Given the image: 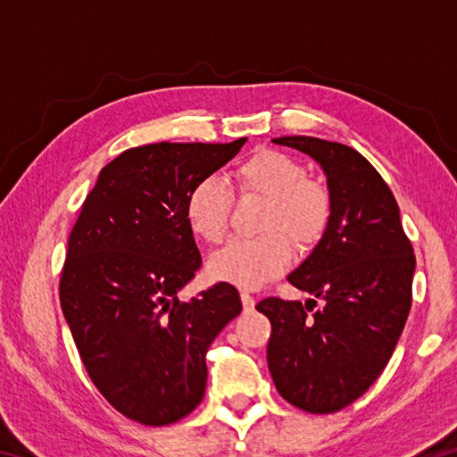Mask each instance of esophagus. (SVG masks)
Wrapping results in <instances>:
<instances>
[{
  "mask_svg": "<svg viewBox=\"0 0 457 457\" xmlns=\"http://www.w3.org/2000/svg\"><path fill=\"white\" fill-rule=\"evenodd\" d=\"M242 304H244L245 311H252L253 304H256V300H253V296L247 290L242 292Z\"/></svg>",
  "mask_w": 457,
  "mask_h": 457,
  "instance_id": "34e87169",
  "label": "esophagus"
}]
</instances>
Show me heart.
Masks as SVG:
<instances>
[{
  "label": "heart",
  "mask_w": 457,
  "mask_h": 457,
  "mask_svg": "<svg viewBox=\"0 0 457 457\" xmlns=\"http://www.w3.org/2000/svg\"><path fill=\"white\" fill-rule=\"evenodd\" d=\"M242 195L266 199L258 237H234L210 260L215 280L239 288H258L290 266L294 247H311L327 234L332 220V193L288 153L260 149L234 171ZM234 193L220 177L207 175L191 185L185 199V220L197 237L218 244L226 236Z\"/></svg>",
  "instance_id": "b5f03b06"
}]
</instances>
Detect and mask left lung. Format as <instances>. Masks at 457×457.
I'll use <instances>...</instances> for the list:
<instances>
[{
  "label": "left lung",
  "instance_id": "8db88e82",
  "mask_svg": "<svg viewBox=\"0 0 457 457\" xmlns=\"http://www.w3.org/2000/svg\"><path fill=\"white\" fill-rule=\"evenodd\" d=\"M327 173L332 220L288 276L320 300L258 303L272 324L268 367L290 405L335 413L365 393L389 362L411 311L415 253L399 205L377 169L353 146L314 137H280Z\"/></svg>",
  "mask_w": 457,
  "mask_h": 457
}]
</instances>
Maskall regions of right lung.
<instances>
[{
    "label": "right lung",
    "instance_id": "obj_1",
    "mask_svg": "<svg viewBox=\"0 0 457 457\" xmlns=\"http://www.w3.org/2000/svg\"><path fill=\"white\" fill-rule=\"evenodd\" d=\"M234 143H153L111 161L68 237L60 304L88 377L143 425L183 420L205 395V353L242 312L234 286L177 298L201 266L185 220L191 185L234 159Z\"/></svg>",
    "mask_w": 457,
    "mask_h": 457
}]
</instances>
